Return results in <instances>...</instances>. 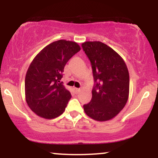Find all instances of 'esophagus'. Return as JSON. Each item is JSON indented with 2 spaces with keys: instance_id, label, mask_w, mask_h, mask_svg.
Here are the masks:
<instances>
[{
  "instance_id": "1",
  "label": "esophagus",
  "mask_w": 158,
  "mask_h": 158,
  "mask_svg": "<svg viewBox=\"0 0 158 158\" xmlns=\"http://www.w3.org/2000/svg\"><path fill=\"white\" fill-rule=\"evenodd\" d=\"M74 91H75V93L76 94H78V93H79V92L81 91V90L79 89V88H74Z\"/></svg>"
}]
</instances>
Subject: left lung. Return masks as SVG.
Listing matches in <instances>:
<instances>
[{"mask_svg": "<svg viewBox=\"0 0 158 158\" xmlns=\"http://www.w3.org/2000/svg\"><path fill=\"white\" fill-rule=\"evenodd\" d=\"M83 50L91 63L95 85L85 114L97 121L113 119L126 106L129 95V73L123 58L101 41H85Z\"/></svg>", "mask_w": 158, "mask_h": 158, "instance_id": "1", "label": "left lung"}]
</instances>
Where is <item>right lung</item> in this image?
<instances>
[{
	"label": "right lung",
	"mask_w": 158,
	"mask_h": 158,
	"mask_svg": "<svg viewBox=\"0 0 158 158\" xmlns=\"http://www.w3.org/2000/svg\"><path fill=\"white\" fill-rule=\"evenodd\" d=\"M80 50L77 42L59 40L45 47L32 60L25 77V97L39 117L54 119L64 111L71 94L60 80L65 64Z\"/></svg>",
	"instance_id": "1"
}]
</instances>
